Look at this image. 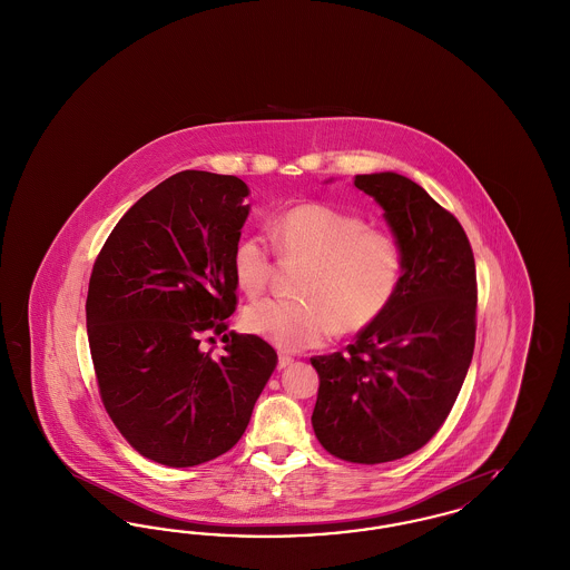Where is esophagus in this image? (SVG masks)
<instances>
[{"label":"esophagus","instance_id":"34e87169","mask_svg":"<svg viewBox=\"0 0 570 570\" xmlns=\"http://www.w3.org/2000/svg\"><path fill=\"white\" fill-rule=\"evenodd\" d=\"M288 365H293V356L279 354V356H277V370H286Z\"/></svg>","mask_w":570,"mask_h":570}]
</instances>
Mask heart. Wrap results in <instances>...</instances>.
<instances>
[{"label":"heart","mask_w":570,"mask_h":570,"mask_svg":"<svg viewBox=\"0 0 570 570\" xmlns=\"http://www.w3.org/2000/svg\"><path fill=\"white\" fill-rule=\"evenodd\" d=\"M273 244L284 261H307L301 298H265L244 312V326L282 351L325 344L337 331L374 325L391 307L404 273L400 242L361 216L303 203L273 222ZM273 252L261 235L242 239L233 252V275L247 297L272 282Z\"/></svg>","instance_id":"b5f03b06"}]
</instances>
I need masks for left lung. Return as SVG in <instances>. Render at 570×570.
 Instances as JSON below:
<instances>
[{
    "mask_svg": "<svg viewBox=\"0 0 570 570\" xmlns=\"http://www.w3.org/2000/svg\"><path fill=\"white\" fill-rule=\"evenodd\" d=\"M404 254L400 291L346 353L314 356L312 414L337 460L384 463L425 446L446 421L476 337V267L458 217L397 173L356 175Z\"/></svg>",
    "mask_w": 570,
    "mask_h": 570,
    "instance_id": "left-lung-1",
    "label": "left lung"
}]
</instances>
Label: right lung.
<instances>
[{
  "label": "right lung",
  "instance_id": "obj_1",
  "mask_svg": "<svg viewBox=\"0 0 570 570\" xmlns=\"http://www.w3.org/2000/svg\"><path fill=\"white\" fill-rule=\"evenodd\" d=\"M247 194L239 177L181 170L136 200L94 263L85 312L102 404L163 465L230 451L277 365L265 340L226 333ZM205 332L225 335L224 357L199 348Z\"/></svg>",
  "mask_w": 570,
  "mask_h": 570
}]
</instances>
